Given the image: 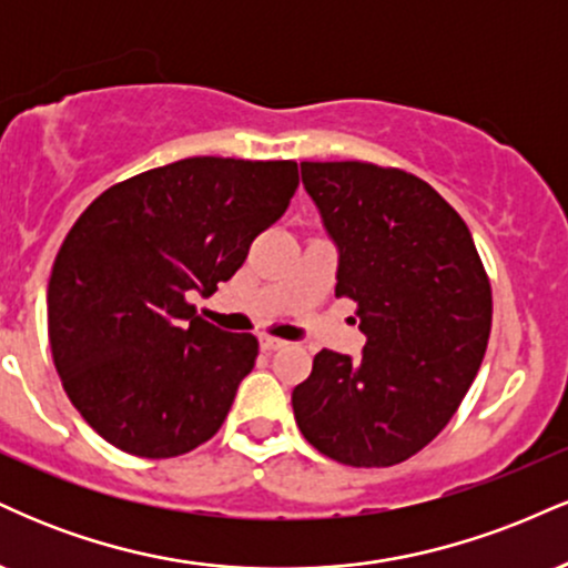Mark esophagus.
<instances>
[{"label":"esophagus","instance_id":"esophagus-1","mask_svg":"<svg viewBox=\"0 0 568 568\" xmlns=\"http://www.w3.org/2000/svg\"><path fill=\"white\" fill-rule=\"evenodd\" d=\"M258 344H262L264 352H277V349L285 347L283 338H275V336H262V338H258Z\"/></svg>","mask_w":568,"mask_h":568}]
</instances>
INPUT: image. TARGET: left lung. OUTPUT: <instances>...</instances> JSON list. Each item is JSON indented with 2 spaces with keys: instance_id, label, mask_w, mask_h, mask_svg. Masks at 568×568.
Here are the masks:
<instances>
[{
  "instance_id": "1",
  "label": "left lung",
  "mask_w": 568,
  "mask_h": 568,
  "mask_svg": "<svg viewBox=\"0 0 568 568\" xmlns=\"http://www.w3.org/2000/svg\"><path fill=\"white\" fill-rule=\"evenodd\" d=\"M336 245V296L357 304L361 361L321 349L293 387L296 425L349 467L425 448L459 408L491 331V285L459 213L427 181L371 162H302Z\"/></svg>"
}]
</instances>
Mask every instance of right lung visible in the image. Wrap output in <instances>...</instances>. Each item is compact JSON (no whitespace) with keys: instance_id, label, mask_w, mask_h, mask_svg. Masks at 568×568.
<instances>
[{"instance_id":"obj_1","label":"right lung","mask_w":568,"mask_h":568,"mask_svg":"<svg viewBox=\"0 0 568 568\" xmlns=\"http://www.w3.org/2000/svg\"><path fill=\"white\" fill-rule=\"evenodd\" d=\"M298 186L291 160L186 158L90 202L58 251L48 334L69 400L112 446L181 456L219 433L258 342L202 321Z\"/></svg>"}]
</instances>
